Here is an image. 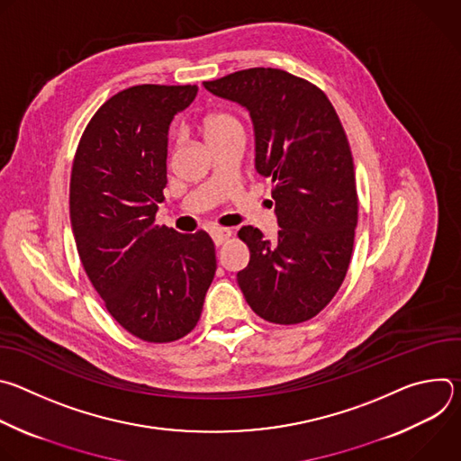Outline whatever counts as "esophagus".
I'll return each mask as SVG.
<instances>
[{
    "mask_svg": "<svg viewBox=\"0 0 461 461\" xmlns=\"http://www.w3.org/2000/svg\"><path fill=\"white\" fill-rule=\"evenodd\" d=\"M210 233H212V239H213L215 246H221V244L226 242V240L230 239V235H231V231H230V230H224V228H213Z\"/></svg>",
    "mask_w": 461,
    "mask_h": 461,
    "instance_id": "34e87169",
    "label": "esophagus"
}]
</instances>
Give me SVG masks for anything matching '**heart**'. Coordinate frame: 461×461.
Here are the masks:
<instances>
[{"instance_id": "1", "label": "heart", "mask_w": 461, "mask_h": 461, "mask_svg": "<svg viewBox=\"0 0 461 461\" xmlns=\"http://www.w3.org/2000/svg\"><path fill=\"white\" fill-rule=\"evenodd\" d=\"M201 129H203V133H204L208 144H212V142H215V140H219V139H222V137L233 133V131H240V123H239V120H237L233 114H230V113H226V111H215V113H210V114L203 120Z\"/></svg>"}]
</instances>
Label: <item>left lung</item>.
<instances>
[{"mask_svg":"<svg viewBox=\"0 0 461 461\" xmlns=\"http://www.w3.org/2000/svg\"><path fill=\"white\" fill-rule=\"evenodd\" d=\"M249 111L255 169L274 182L277 240L239 230L249 262L237 283L249 308L276 324H297L334 299L347 276L357 226V189L341 120L313 84L253 68L204 82Z\"/></svg>","mask_w":461,"mask_h":461,"instance_id":"obj_1","label":"left lung"}]
</instances>
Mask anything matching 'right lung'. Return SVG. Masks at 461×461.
<instances>
[{"mask_svg":"<svg viewBox=\"0 0 461 461\" xmlns=\"http://www.w3.org/2000/svg\"><path fill=\"white\" fill-rule=\"evenodd\" d=\"M196 86H135L111 96L80 139L69 210L84 270L129 334L169 343L199 322L215 277L206 231L155 224L167 184V131Z\"/></svg>","mask_w":461,"mask_h":461,"instance_id":"1","label":"right lung"}]
</instances>
